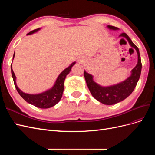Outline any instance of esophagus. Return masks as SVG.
I'll return each instance as SVG.
<instances>
[{
  "label": "esophagus",
  "instance_id": "obj_1",
  "mask_svg": "<svg viewBox=\"0 0 155 155\" xmlns=\"http://www.w3.org/2000/svg\"><path fill=\"white\" fill-rule=\"evenodd\" d=\"M79 62H81V60H79Z\"/></svg>",
  "mask_w": 155,
  "mask_h": 155
}]
</instances>
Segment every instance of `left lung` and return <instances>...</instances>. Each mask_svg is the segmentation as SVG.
<instances>
[{
    "instance_id": "left-lung-1",
    "label": "left lung",
    "mask_w": 155,
    "mask_h": 155,
    "mask_svg": "<svg viewBox=\"0 0 155 155\" xmlns=\"http://www.w3.org/2000/svg\"><path fill=\"white\" fill-rule=\"evenodd\" d=\"M107 28L112 30H118V28L110 25L107 26ZM120 37H125L129 42L131 47L136 50L138 54L137 64L131 70V74L128 78L116 85L103 87L94 81L92 75L87 73L85 70L84 71V76L87 85L92 96L101 104L108 105L116 104L130 96L137 86L141 74L142 62L138 48L133 43V41L125 33H122L120 35Z\"/></svg>"
}]
</instances>
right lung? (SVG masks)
<instances>
[{
	"label": "right lung",
	"instance_id": "1",
	"mask_svg": "<svg viewBox=\"0 0 155 155\" xmlns=\"http://www.w3.org/2000/svg\"><path fill=\"white\" fill-rule=\"evenodd\" d=\"M41 28H38L33 30L28 33L27 35H31L34 34V33L38 31ZM14 57H15V52H14L13 56V59H14ZM75 64H76V62L72 63L68 67L65 68L63 72H61V73L58 76L57 79H56L54 86L51 88L42 93L35 94L25 93L18 88L16 83V76L12 69V63L11 65L12 76L17 91L23 99L28 103H29L30 104L34 105L38 108H41V109H48V108H50L57 104L60 101L61 98L62 97L65 78H66L67 75L70 73L72 67Z\"/></svg>",
	"mask_w": 155,
	"mask_h": 155
}]
</instances>
